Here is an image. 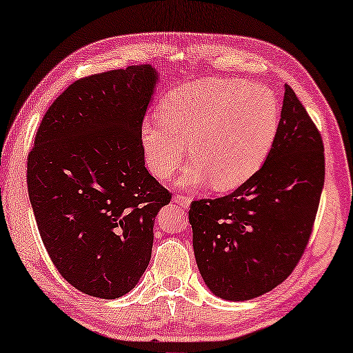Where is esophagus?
<instances>
[{
	"label": "esophagus",
	"mask_w": 353,
	"mask_h": 353,
	"mask_svg": "<svg viewBox=\"0 0 353 353\" xmlns=\"http://www.w3.org/2000/svg\"><path fill=\"white\" fill-rule=\"evenodd\" d=\"M174 201H175L176 204L181 205V208L188 209L189 205H190V203H192V198H190L189 195H175V196H174Z\"/></svg>",
	"instance_id": "34e87169"
}]
</instances>
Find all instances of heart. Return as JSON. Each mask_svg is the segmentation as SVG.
Instances as JSON below:
<instances>
[{
  "instance_id": "1",
  "label": "heart",
  "mask_w": 353,
  "mask_h": 353,
  "mask_svg": "<svg viewBox=\"0 0 353 353\" xmlns=\"http://www.w3.org/2000/svg\"><path fill=\"white\" fill-rule=\"evenodd\" d=\"M280 101L263 85L209 78L172 90L159 114L141 125L143 152L152 174L168 179L188 155L194 163L178 179L181 188L212 181L229 190L255 174L280 128Z\"/></svg>"
}]
</instances>
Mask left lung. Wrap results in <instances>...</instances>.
<instances>
[{"instance_id":"8db88e82","label":"left lung","mask_w":353,"mask_h":353,"mask_svg":"<svg viewBox=\"0 0 353 353\" xmlns=\"http://www.w3.org/2000/svg\"><path fill=\"white\" fill-rule=\"evenodd\" d=\"M323 185L321 135L284 85L280 128L261 169L230 195L190 204L195 259L210 292L245 301L281 284L309 243Z\"/></svg>"}]
</instances>
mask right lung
Listing matches in <instances>:
<instances>
[{
	"label": "right lung",
	"instance_id": "obj_1",
	"mask_svg": "<svg viewBox=\"0 0 353 353\" xmlns=\"http://www.w3.org/2000/svg\"><path fill=\"white\" fill-rule=\"evenodd\" d=\"M150 64L70 84L46 112L28 158L44 248L65 281L114 300L148 269L155 216L172 195L144 165L141 125L155 94Z\"/></svg>",
	"mask_w": 353,
	"mask_h": 353
}]
</instances>
